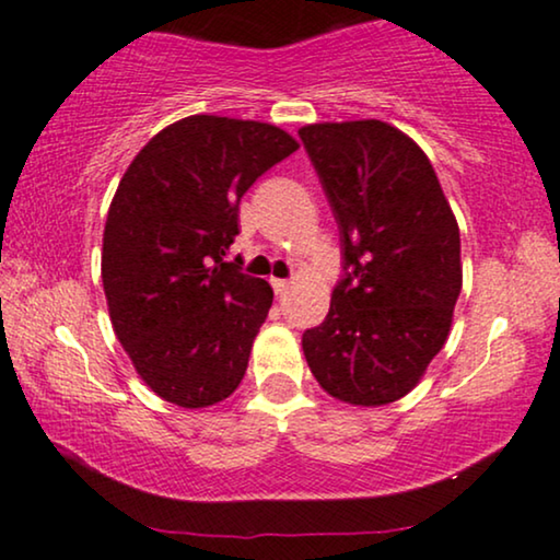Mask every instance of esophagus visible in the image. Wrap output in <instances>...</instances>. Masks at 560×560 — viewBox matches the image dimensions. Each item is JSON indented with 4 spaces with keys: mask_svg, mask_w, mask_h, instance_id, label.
<instances>
[{
    "mask_svg": "<svg viewBox=\"0 0 560 560\" xmlns=\"http://www.w3.org/2000/svg\"><path fill=\"white\" fill-rule=\"evenodd\" d=\"M271 287H273V292L281 296V294H287L289 281H287V279H271Z\"/></svg>",
    "mask_w": 560,
    "mask_h": 560,
    "instance_id": "1",
    "label": "esophagus"
}]
</instances>
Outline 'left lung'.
<instances>
[{"label":"left lung","mask_w":560,"mask_h":560,"mask_svg":"<svg viewBox=\"0 0 560 560\" xmlns=\"http://www.w3.org/2000/svg\"><path fill=\"white\" fill-rule=\"evenodd\" d=\"M300 139L343 247V279L317 328L310 372L336 400L374 408L419 385L450 336L463 289L459 228L431 162L395 126L310 124Z\"/></svg>","instance_id":"obj_1"}]
</instances>
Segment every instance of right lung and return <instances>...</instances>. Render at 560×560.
Wrapping results in <instances>:
<instances>
[{"instance_id": "add662e5", "label": "right lung", "mask_w": 560, "mask_h": 560, "mask_svg": "<svg viewBox=\"0 0 560 560\" xmlns=\"http://www.w3.org/2000/svg\"><path fill=\"white\" fill-rule=\"evenodd\" d=\"M296 150L279 126L188 116L154 133L118 183L103 232L105 300L162 400L209 408L237 390L273 289L224 256L240 198Z\"/></svg>"}]
</instances>
